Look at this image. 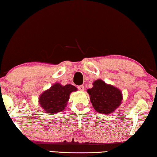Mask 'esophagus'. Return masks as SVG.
<instances>
[{
    "label": "esophagus",
    "instance_id": "obj_1",
    "mask_svg": "<svg viewBox=\"0 0 157 157\" xmlns=\"http://www.w3.org/2000/svg\"><path fill=\"white\" fill-rule=\"evenodd\" d=\"M78 88L79 91H83L84 90V86H83V85H81V86H78Z\"/></svg>",
    "mask_w": 157,
    "mask_h": 157
}]
</instances>
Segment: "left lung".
Returning <instances> with one entry per match:
<instances>
[{
  "label": "left lung",
  "mask_w": 157,
  "mask_h": 157,
  "mask_svg": "<svg viewBox=\"0 0 157 157\" xmlns=\"http://www.w3.org/2000/svg\"><path fill=\"white\" fill-rule=\"evenodd\" d=\"M93 85L94 86L87 90V92L95 111L107 115L118 108L123 100L121 90L112 85L106 84L102 79H97Z\"/></svg>",
  "instance_id": "1"
}]
</instances>
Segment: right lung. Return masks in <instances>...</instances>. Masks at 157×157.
Listing matches in <instances>:
<instances>
[{
    "label": "right lung",
    "mask_w": 157,
    "mask_h": 157,
    "mask_svg": "<svg viewBox=\"0 0 157 157\" xmlns=\"http://www.w3.org/2000/svg\"><path fill=\"white\" fill-rule=\"evenodd\" d=\"M77 90L76 87L72 84L62 86L59 83H55L39 96V105L47 113H59L64 109L67 105L71 93Z\"/></svg>",
    "instance_id": "right-lung-1"
}]
</instances>
